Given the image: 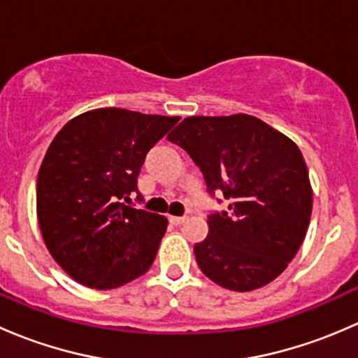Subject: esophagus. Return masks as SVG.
Masks as SVG:
<instances>
[{"instance_id":"obj_1","label":"esophagus","mask_w":358,"mask_h":358,"mask_svg":"<svg viewBox=\"0 0 358 358\" xmlns=\"http://www.w3.org/2000/svg\"><path fill=\"white\" fill-rule=\"evenodd\" d=\"M169 223H173V225H182L183 222H185V216H169Z\"/></svg>"}]
</instances>
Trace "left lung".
<instances>
[{"instance_id": "8db88e82", "label": "left lung", "mask_w": 358, "mask_h": 358, "mask_svg": "<svg viewBox=\"0 0 358 358\" xmlns=\"http://www.w3.org/2000/svg\"><path fill=\"white\" fill-rule=\"evenodd\" d=\"M168 140L192 157L209 196L229 201L209 213L208 236L194 246L202 273L241 292L272 282L298 252L312 216L298 145L248 114L187 117Z\"/></svg>"}]
</instances>
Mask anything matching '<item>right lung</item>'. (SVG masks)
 <instances>
[{
  "label": "right lung",
  "instance_id": "obj_1",
  "mask_svg": "<svg viewBox=\"0 0 358 358\" xmlns=\"http://www.w3.org/2000/svg\"><path fill=\"white\" fill-rule=\"evenodd\" d=\"M180 117L96 109L50 143L38 173V222L55 262L83 286L114 289L152 265L168 220L126 204L140 168Z\"/></svg>",
  "mask_w": 358,
  "mask_h": 358
}]
</instances>
